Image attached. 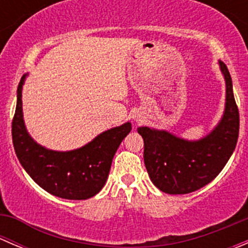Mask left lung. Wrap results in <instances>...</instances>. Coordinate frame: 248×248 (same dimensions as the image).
Wrapping results in <instances>:
<instances>
[{
	"label": "left lung",
	"mask_w": 248,
	"mask_h": 248,
	"mask_svg": "<svg viewBox=\"0 0 248 248\" xmlns=\"http://www.w3.org/2000/svg\"><path fill=\"white\" fill-rule=\"evenodd\" d=\"M226 108L216 127L204 138L186 140L167 131L139 127L144 139V162L152 184L168 194H187L211 182L231 158L239 137V109L232 78L222 61Z\"/></svg>",
	"instance_id": "obj_1"
}]
</instances>
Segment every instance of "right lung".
I'll return each instance as SVG.
<instances>
[{"label":"right lung","mask_w":248,"mask_h":248,"mask_svg":"<svg viewBox=\"0 0 248 248\" xmlns=\"http://www.w3.org/2000/svg\"><path fill=\"white\" fill-rule=\"evenodd\" d=\"M25 79L26 76L21 78L17 86L16 109L12 122L14 150L22 168L52 196L71 201L96 196L106 185L117 147L131 132V122L103 132L80 149H46L31 138L25 127L21 101Z\"/></svg>","instance_id":"1"}]
</instances>
